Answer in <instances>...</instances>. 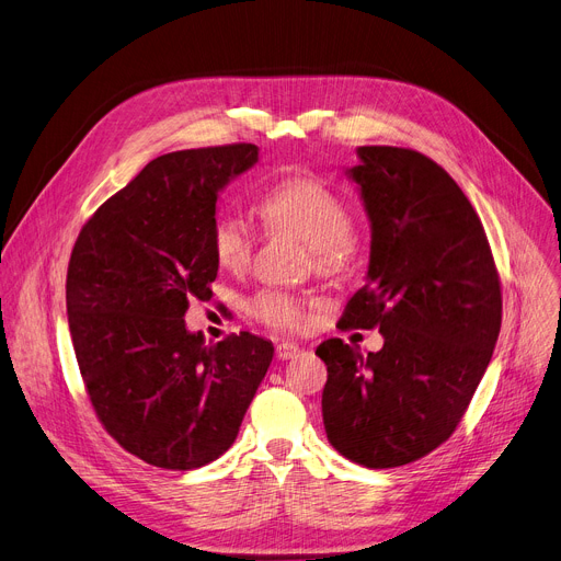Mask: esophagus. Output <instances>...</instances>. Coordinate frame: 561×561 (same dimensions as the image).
Listing matches in <instances>:
<instances>
[{"label":"esophagus","instance_id":"esophagus-1","mask_svg":"<svg viewBox=\"0 0 561 561\" xmlns=\"http://www.w3.org/2000/svg\"><path fill=\"white\" fill-rule=\"evenodd\" d=\"M300 355V345L293 343V341H282L277 345V359L286 362V359H296Z\"/></svg>","mask_w":561,"mask_h":561}]
</instances>
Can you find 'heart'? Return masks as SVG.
<instances>
[{"instance_id": "obj_1", "label": "heart", "mask_w": 561, "mask_h": 561, "mask_svg": "<svg viewBox=\"0 0 561 561\" xmlns=\"http://www.w3.org/2000/svg\"><path fill=\"white\" fill-rule=\"evenodd\" d=\"M261 216L275 227L300 233L313 248L318 268H336L352 239V214L343 197L311 174L284 176L265 191ZM214 254L225 268H243L252 256V229L236 214H222L214 225ZM252 313L273 328L300 330L307 322L305 305L284 293H261Z\"/></svg>"}]
</instances>
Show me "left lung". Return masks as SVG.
<instances>
[{
  "mask_svg": "<svg viewBox=\"0 0 561 561\" xmlns=\"http://www.w3.org/2000/svg\"><path fill=\"white\" fill-rule=\"evenodd\" d=\"M357 157L345 174L370 222V259L339 325L379 328L385 345L368 357L341 339L316 347L328 366L322 423L350 461L396 468L455 432L491 362L503 298L484 227L444 168L389 145Z\"/></svg>",
  "mask_w": 561,
  "mask_h": 561,
  "instance_id": "1",
  "label": "left lung"
}]
</instances>
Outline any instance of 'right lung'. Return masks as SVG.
I'll return each mask as SVG.
<instances>
[{
	"label": "right lung",
	"instance_id": "add662e5",
	"mask_svg": "<svg viewBox=\"0 0 561 561\" xmlns=\"http://www.w3.org/2000/svg\"><path fill=\"white\" fill-rule=\"evenodd\" d=\"M259 163L252 142L170 152L106 199L75 243L66 307L95 414L131 455L168 470L218 459L239 436L273 343L206 345L186 328L218 275V197Z\"/></svg>",
	"mask_w": 561,
	"mask_h": 561
}]
</instances>
